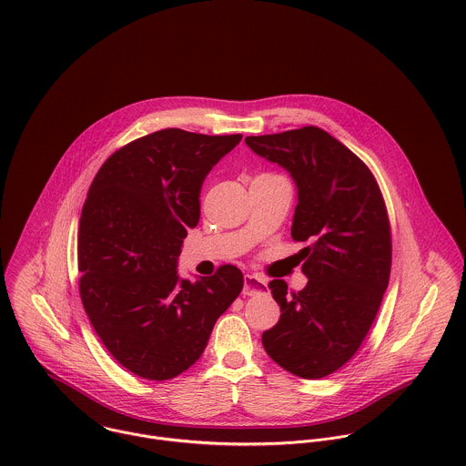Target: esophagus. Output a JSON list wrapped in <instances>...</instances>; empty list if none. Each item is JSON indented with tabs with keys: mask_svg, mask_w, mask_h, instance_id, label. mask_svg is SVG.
Wrapping results in <instances>:
<instances>
[{
	"mask_svg": "<svg viewBox=\"0 0 466 466\" xmlns=\"http://www.w3.org/2000/svg\"><path fill=\"white\" fill-rule=\"evenodd\" d=\"M266 279H262L257 274H246L244 276V289H242L244 296H258V294H266Z\"/></svg>",
	"mask_w": 466,
	"mask_h": 466,
	"instance_id": "34e87169",
	"label": "esophagus"
}]
</instances>
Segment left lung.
I'll return each mask as SVG.
<instances>
[{
    "label": "left lung",
    "mask_w": 466,
    "mask_h": 466,
    "mask_svg": "<svg viewBox=\"0 0 466 466\" xmlns=\"http://www.w3.org/2000/svg\"><path fill=\"white\" fill-rule=\"evenodd\" d=\"M246 143L294 179L290 233L310 242L301 249L303 290L287 294L283 279L268 283L281 316L262 344L292 375L323 379L360 348L388 289L393 246L386 202L364 161L319 127L248 136Z\"/></svg>",
    "instance_id": "8db88e82"
}]
</instances>
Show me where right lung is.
Masks as SVG:
<instances>
[{
  "instance_id": "add662e5",
  "label": "right lung",
  "mask_w": 466,
  "mask_h": 466,
  "mask_svg": "<svg viewBox=\"0 0 466 466\" xmlns=\"http://www.w3.org/2000/svg\"><path fill=\"white\" fill-rule=\"evenodd\" d=\"M240 139L147 134L111 154L89 187L78 224L80 299L109 353L141 379L168 380L196 364L244 287L235 266L198 281L177 274L204 177Z\"/></svg>"
}]
</instances>
